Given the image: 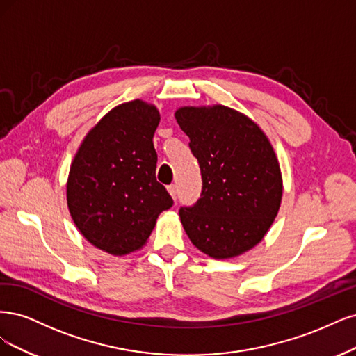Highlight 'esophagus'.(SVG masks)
<instances>
[{"label": "esophagus", "instance_id": "esophagus-1", "mask_svg": "<svg viewBox=\"0 0 356 356\" xmlns=\"http://www.w3.org/2000/svg\"><path fill=\"white\" fill-rule=\"evenodd\" d=\"M167 189H168L171 197H173V200L176 201V200H177V186H176V185H170Z\"/></svg>", "mask_w": 356, "mask_h": 356}]
</instances>
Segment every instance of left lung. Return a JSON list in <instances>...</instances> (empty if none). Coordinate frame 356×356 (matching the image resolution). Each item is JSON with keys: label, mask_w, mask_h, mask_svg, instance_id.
Instances as JSON below:
<instances>
[{"label": "left lung", "mask_w": 356, "mask_h": 356, "mask_svg": "<svg viewBox=\"0 0 356 356\" xmlns=\"http://www.w3.org/2000/svg\"><path fill=\"white\" fill-rule=\"evenodd\" d=\"M198 159L202 189L179 216L192 244L214 259L254 247L280 210L278 159L257 125L231 108H181L176 112Z\"/></svg>", "instance_id": "left-lung-1"}]
</instances>
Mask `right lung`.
<instances>
[{
  "label": "right lung",
  "mask_w": 356,
  "mask_h": 356,
  "mask_svg": "<svg viewBox=\"0 0 356 356\" xmlns=\"http://www.w3.org/2000/svg\"><path fill=\"white\" fill-rule=\"evenodd\" d=\"M155 106L122 103L103 117L84 139L70 171L67 207L84 238L111 254L139 250L158 214L173 205L156 181Z\"/></svg>",
  "instance_id": "add662e5"
}]
</instances>
